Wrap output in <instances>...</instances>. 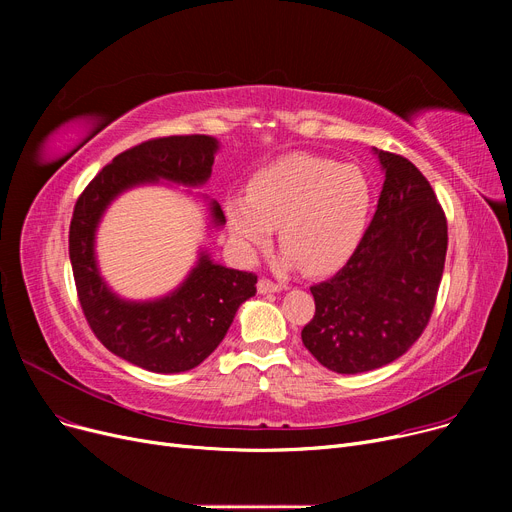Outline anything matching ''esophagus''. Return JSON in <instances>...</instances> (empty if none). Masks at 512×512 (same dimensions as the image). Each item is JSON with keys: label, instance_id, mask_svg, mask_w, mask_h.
<instances>
[{"label": "esophagus", "instance_id": "34e87169", "mask_svg": "<svg viewBox=\"0 0 512 512\" xmlns=\"http://www.w3.org/2000/svg\"><path fill=\"white\" fill-rule=\"evenodd\" d=\"M282 288H284L282 284H276V282L267 280V278H261V280L257 282V292H259V294H272V292H280Z\"/></svg>", "mask_w": 512, "mask_h": 512}]
</instances>
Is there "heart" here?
<instances>
[{
  "label": "heart",
  "instance_id": "b5f03b06",
  "mask_svg": "<svg viewBox=\"0 0 512 512\" xmlns=\"http://www.w3.org/2000/svg\"><path fill=\"white\" fill-rule=\"evenodd\" d=\"M371 205L373 188L359 166L290 153L261 168L247 184V197L230 195L224 209L242 251L270 245L278 228L284 261L321 276L355 255Z\"/></svg>",
  "mask_w": 512,
  "mask_h": 512
}]
</instances>
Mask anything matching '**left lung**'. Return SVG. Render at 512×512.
Wrapping results in <instances>:
<instances>
[{
	"label": "left lung",
	"instance_id": "1",
	"mask_svg": "<svg viewBox=\"0 0 512 512\" xmlns=\"http://www.w3.org/2000/svg\"><path fill=\"white\" fill-rule=\"evenodd\" d=\"M384 170L378 209L355 255L311 286L307 351L336 373H363L405 355L432 317L448 226L434 188L407 157L373 149Z\"/></svg>",
	"mask_w": 512,
	"mask_h": 512
}]
</instances>
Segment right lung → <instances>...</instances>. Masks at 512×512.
Masks as SVG:
<instances>
[{
    "label": "right lung",
    "instance_id": "1",
    "mask_svg": "<svg viewBox=\"0 0 512 512\" xmlns=\"http://www.w3.org/2000/svg\"><path fill=\"white\" fill-rule=\"evenodd\" d=\"M218 149L207 134L145 141L116 155L74 205L68 245L80 307L107 351L147 371L180 373L203 363L224 340L238 307L255 297L257 276L230 270L203 251L174 292L155 301H124L99 274L95 232L107 205L132 186L205 184ZM209 215L211 226L226 224L218 201H209Z\"/></svg>",
    "mask_w": 512,
    "mask_h": 512
}]
</instances>
